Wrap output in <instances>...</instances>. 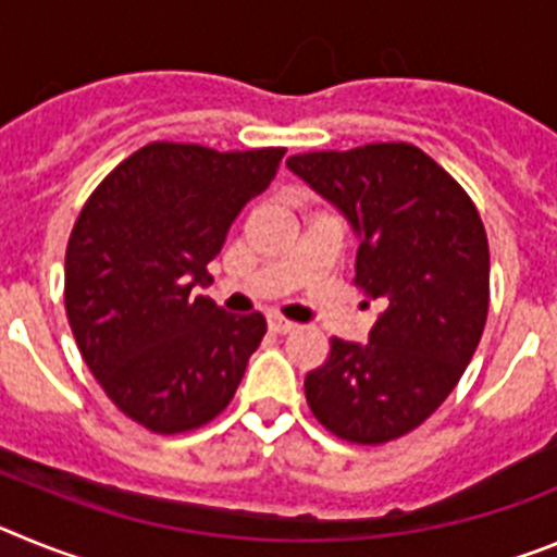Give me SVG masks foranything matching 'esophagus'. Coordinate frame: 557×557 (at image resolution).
Instances as JSON below:
<instances>
[{"instance_id": "1", "label": "esophagus", "mask_w": 557, "mask_h": 557, "mask_svg": "<svg viewBox=\"0 0 557 557\" xmlns=\"http://www.w3.org/2000/svg\"><path fill=\"white\" fill-rule=\"evenodd\" d=\"M268 326L273 334H289L295 329V323L287 321V318H270Z\"/></svg>"}]
</instances>
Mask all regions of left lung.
<instances>
[{"label":"left lung","instance_id":"obj_1","mask_svg":"<svg viewBox=\"0 0 557 557\" xmlns=\"http://www.w3.org/2000/svg\"><path fill=\"white\" fill-rule=\"evenodd\" d=\"M359 239L357 278L379 301L366 346L334 337L307 373L309 410L343 441L387 444L455 391L488 318V236L444 166L407 141L287 161Z\"/></svg>","mask_w":557,"mask_h":557}]
</instances>
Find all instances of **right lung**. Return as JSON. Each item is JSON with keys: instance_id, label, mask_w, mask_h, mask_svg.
<instances>
[{"instance_id": "right-lung-1", "label": "right lung", "mask_w": 557, "mask_h": 557, "mask_svg": "<svg viewBox=\"0 0 557 557\" xmlns=\"http://www.w3.org/2000/svg\"><path fill=\"white\" fill-rule=\"evenodd\" d=\"M284 147L152 141L91 191L66 248V318L88 371L136 424L175 435L228 407L268 323L206 295V264Z\"/></svg>"}]
</instances>
